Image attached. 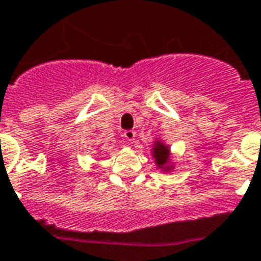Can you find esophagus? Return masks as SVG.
<instances>
[{
	"label": "esophagus",
	"instance_id": "obj_1",
	"mask_svg": "<svg viewBox=\"0 0 261 261\" xmlns=\"http://www.w3.org/2000/svg\"><path fill=\"white\" fill-rule=\"evenodd\" d=\"M135 136H136V132H133V130H125V132H123V138L126 139L128 142H133V140H135Z\"/></svg>",
	"mask_w": 261,
	"mask_h": 261
}]
</instances>
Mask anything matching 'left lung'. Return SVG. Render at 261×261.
<instances>
[{
    "label": "left lung",
    "instance_id": "obj_1",
    "mask_svg": "<svg viewBox=\"0 0 261 261\" xmlns=\"http://www.w3.org/2000/svg\"><path fill=\"white\" fill-rule=\"evenodd\" d=\"M151 159L154 160V164L157 167V170L170 174L175 168L174 161H172V153H171L170 144H167L161 138H155L151 146Z\"/></svg>",
    "mask_w": 261,
    "mask_h": 261
}]
</instances>
